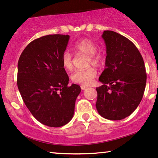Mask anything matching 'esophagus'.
<instances>
[{
  "mask_svg": "<svg viewBox=\"0 0 158 158\" xmlns=\"http://www.w3.org/2000/svg\"><path fill=\"white\" fill-rule=\"evenodd\" d=\"M87 88V86H86L85 85H81V89L82 90H84V89H86Z\"/></svg>",
  "mask_w": 158,
  "mask_h": 158,
  "instance_id": "obj_1",
  "label": "esophagus"
}]
</instances>
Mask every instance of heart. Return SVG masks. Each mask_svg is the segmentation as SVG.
Returning <instances> with one entry per match:
<instances>
[{"mask_svg": "<svg viewBox=\"0 0 158 158\" xmlns=\"http://www.w3.org/2000/svg\"><path fill=\"white\" fill-rule=\"evenodd\" d=\"M74 49L77 53L89 56V65L92 64L93 66H99L103 64L104 57L100 53L97 52V46L92 40L88 39L79 40L74 44ZM61 64L66 70H70L72 69V56L68 51H65L62 54ZM97 75V71L94 68L91 67L85 70L75 71L71 76V79L74 83L89 85L93 81Z\"/></svg>", "mask_w": 158, "mask_h": 158, "instance_id": "heart-1", "label": "heart"}]
</instances>
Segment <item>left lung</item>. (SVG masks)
<instances>
[{"mask_svg":"<svg viewBox=\"0 0 158 158\" xmlns=\"http://www.w3.org/2000/svg\"><path fill=\"white\" fill-rule=\"evenodd\" d=\"M106 45L105 69L99 80L96 107L104 118L120 120L140 103L147 74L143 56L132 41L112 31L102 35Z\"/></svg>","mask_w":158,"mask_h":158,"instance_id":"obj_1","label":"left lung"}]
</instances>
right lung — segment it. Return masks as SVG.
Listing matches in <instances>:
<instances>
[{
    "instance_id": "1",
    "label": "right lung",
    "mask_w": 158,
    "mask_h": 158,
    "mask_svg": "<svg viewBox=\"0 0 158 158\" xmlns=\"http://www.w3.org/2000/svg\"><path fill=\"white\" fill-rule=\"evenodd\" d=\"M69 35H47L31 42L18 62V88L31 113L52 127L65 125L74 114L81 92L77 84L68 86L69 77L61 64Z\"/></svg>"
}]
</instances>
